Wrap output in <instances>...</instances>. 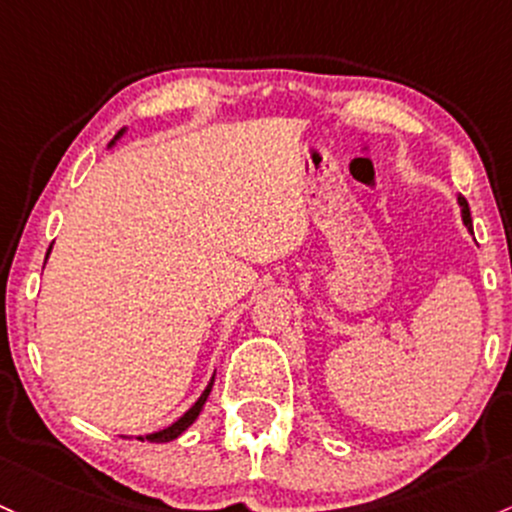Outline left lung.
I'll use <instances>...</instances> for the list:
<instances>
[{
	"instance_id": "left-lung-1",
	"label": "left lung",
	"mask_w": 512,
	"mask_h": 512,
	"mask_svg": "<svg viewBox=\"0 0 512 512\" xmlns=\"http://www.w3.org/2000/svg\"><path fill=\"white\" fill-rule=\"evenodd\" d=\"M457 201H459V206H462V221H464V226L471 230V213H469V204H466V199L462 194L457 196Z\"/></svg>"
}]
</instances>
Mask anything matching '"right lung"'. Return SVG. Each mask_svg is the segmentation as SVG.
Segmentation results:
<instances>
[{"instance_id": "add662e5", "label": "right lung", "mask_w": 512, "mask_h": 512, "mask_svg": "<svg viewBox=\"0 0 512 512\" xmlns=\"http://www.w3.org/2000/svg\"><path fill=\"white\" fill-rule=\"evenodd\" d=\"M123 133H126V128H121V131L116 133V138L111 140V143H109V148H111V145L116 143V140H119V138L123 136ZM48 252H50V247H48ZM211 386H213V379L209 381V386H206L204 393H201V396H199V401H196L194 406L189 408V411L182 415V418H179V420H174V423L170 425V428H165V430H157V432H153V435H145V437H140V440H150V442H170V440H177V437L182 435V432L187 430L189 425H192L196 418H199L201 408H204L206 398H209V393H211Z\"/></svg>"}]
</instances>
